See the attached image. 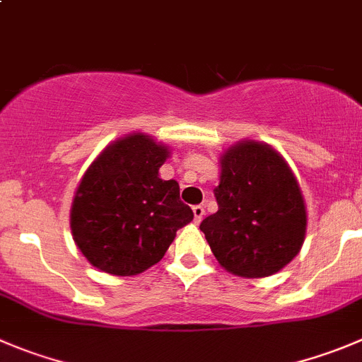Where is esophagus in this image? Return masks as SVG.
I'll use <instances>...</instances> for the list:
<instances>
[{
	"instance_id": "1",
	"label": "esophagus",
	"mask_w": 362,
	"mask_h": 362,
	"mask_svg": "<svg viewBox=\"0 0 362 362\" xmlns=\"http://www.w3.org/2000/svg\"><path fill=\"white\" fill-rule=\"evenodd\" d=\"M194 216H195V223L201 222L202 216H204V208H202L201 204H199V206H194Z\"/></svg>"
}]
</instances>
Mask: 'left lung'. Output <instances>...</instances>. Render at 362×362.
Listing matches in <instances>:
<instances>
[{"label":"left lung","mask_w":362,"mask_h":362,"mask_svg":"<svg viewBox=\"0 0 362 362\" xmlns=\"http://www.w3.org/2000/svg\"><path fill=\"white\" fill-rule=\"evenodd\" d=\"M213 194L218 211L202 220L201 230L226 270L268 277L297 256L308 222L304 199L293 172L272 147H230Z\"/></svg>","instance_id":"left-lung-1"}]
</instances>
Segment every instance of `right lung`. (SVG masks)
<instances>
[{
	"label": "right lung",
	"mask_w": 362,
	"mask_h": 362,
	"mask_svg": "<svg viewBox=\"0 0 362 362\" xmlns=\"http://www.w3.org/2000/svg\"><path fill=\"white\" fill-rule=\"evenodd\" d=\"M168 151L146 135L106 147L81 179L71 211L78 249L99 270L136 275L156 264L194 220L177 181L158 175Z\"/></svg>",
	"instance_id": "right-lung-1"
}]
</instances>
